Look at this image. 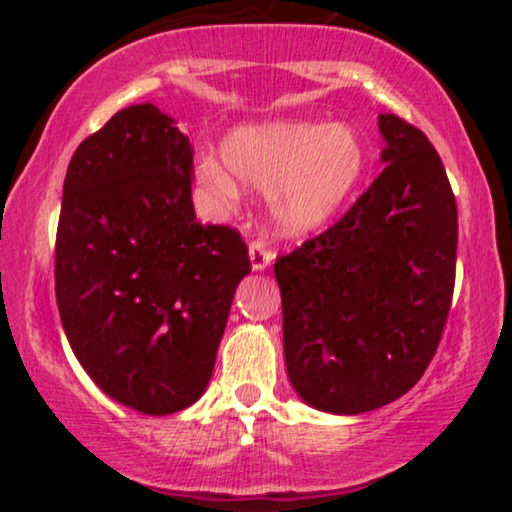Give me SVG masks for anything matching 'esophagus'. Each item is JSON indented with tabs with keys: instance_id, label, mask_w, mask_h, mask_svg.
I'll list each match as a JSON object with an SVG mask.
<instances>
[{
	"instance_id": "1",
	"label": "esophagus",
	"mask_w": 512,
	"mask_h": 512,
	"mask_svg": "<svg viewBox=\"0 0 512 512\" xmlns=\"http://www.w3.org/2000/svg\"><path fill=\"white\" fill-rule=\"evenodd\" d=\"M249 258H251V268L263 270L272 263L275 254H272V249L268 247V244L256 240V242H251V247H249Z\"/></svg>"
}]
</instances>
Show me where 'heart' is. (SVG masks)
Returning <instances> with one entry per match:
<instances>
[{
	"label": "heart",
	"mask_w": 512,
	"mask_h": 512,
	"mask_svg": "<svg viewBox=\"0 0 512 512\" xmlns=\"http://www.w3.org/2000/svg\"><path fill=\"white\" fill-rule=\"evenodd\" d=\"M221 160H198V184L216 200H233L240 186L270 188V209L289 235L312 233L333 219L366 172V146L347 125L268 123L230 132Z\"/></svg>",
	"instance_id": "1"
}]
</instances>
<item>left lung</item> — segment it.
I'll return each instance as SVG.
<instances>
[{
    "label": "left lung",
    "mask_w": 512,
    "mask_h": 512,
    "mask_svg": "<svg viewBox=\"0 0 512 512\" xmlns=\"http://www.w3.org/2000/svg\"><path fill=\"white\" fill-rule=\"evenodd\" d=\"M384 170L345 216L277 256L284 356L312 408L359 415L419 382L443 338L457 200L422 130L380 114Z\"/></svg>",
    "instance_id": "obj_1"
}]
</instances>
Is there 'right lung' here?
<instances>
[{
  "label": "right lung",
  "mask_w": 512,
  "mask_h": 512,
  "mask_svg": "<svg viewBox=\"0 0 512 512\" xmlns=\"http://www.w3.org/2000/svg\"><path fill=\"white\" fill-rule=\"evenodd\" d=\"M193 146L153 104L118 111L69 160L55 298L83 370L114 401L172 415L207 389L249 249L195 219Z\"/></svg>",
  "instance_id": "add662e5"
}]
</instances>
